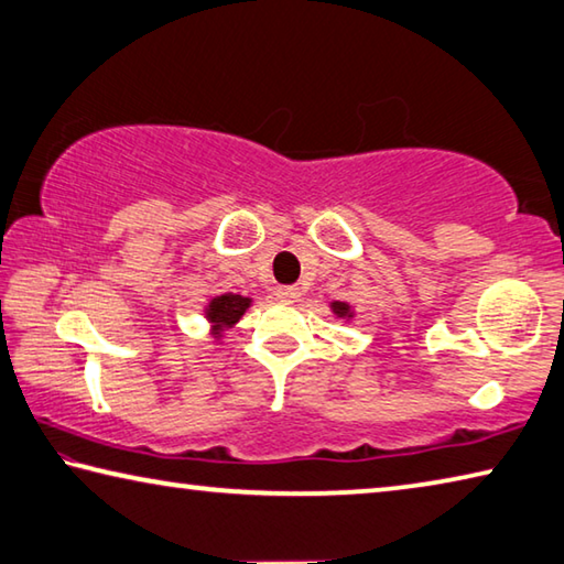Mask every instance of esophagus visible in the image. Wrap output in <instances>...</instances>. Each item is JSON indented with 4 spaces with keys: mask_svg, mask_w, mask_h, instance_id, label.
Listing matches in <instances>:
<instances>
[{
    "mask_svg": "<svg viewBox=\"0 0 564 564\" xmlns=\"http://www.w3.org/2000/svg\"><path fill=\"white\" fill-rule=\"evenodd\" d=\"M275 299L285 301V303H293V301L301 299V289H299V285H279V289H275Z\"/></svg>",
    "mask_w": 564,
    "mask_h": 564,
    "instance_id": "esophagus-1",
    "label": "esophagus"
}]
</instances>
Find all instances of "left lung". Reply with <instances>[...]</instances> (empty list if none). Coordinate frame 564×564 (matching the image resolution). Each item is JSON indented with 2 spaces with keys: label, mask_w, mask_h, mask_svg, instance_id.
I'll return each mask as SVG.
<instances>
[{
  "label": "left lung",
  "mask_w": 564,
  "mask_h": 564,
  "mask_svg": "<svg viewBox=\"0 0 564 564\" xmlns=\"http://www.w3.org/2000/svg\"><path fill=\"white\" fill-rule=\"evenodd\" d=\"M330 311L336 313L338 318H352V308L348 303H343V301H333L330 303Z\"/></svg>",
  "instance_id": "obj_1"
}]
</instances>
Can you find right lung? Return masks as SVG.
I'll use <instances>...</instances> for the list:
<instances>
[{"label":"right lung","instance_id":"add662e5","mask_svg":"<svg viewBox=\"0 0 564 564\" xmlns=\"http://www.w3.org/2000/svg\"><path fill=\"white\" fill-rule=\"evenodd\" d=\"M248 305H251V299H246V295H238V293L214 295L206 305V318L212 323L214 336L218 338L226 328H234L248 311Z\"/></svg>","mask_w":564,"mask_h":564}]
</instances>
